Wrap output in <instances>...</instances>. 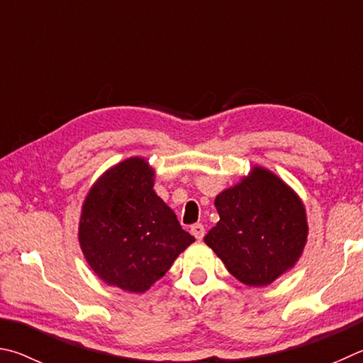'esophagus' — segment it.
Wrapping results in <instances>:
<instances>
[{"label":"esophagus","mask_w":363,"mask_h":363,"mask_svg":"<svg viewBox=\"0 0 363 363\" xmlns=\"http://www.w3.org/2000/svg\"><path fill=\"white\" fill-rule=\"evenodd\" d=\"M191 234H193V236H194L196 239H198V240H202V238H204V234H206L204 225H202V223L193 225V226H191Z\"/></svg>","instance_id":"obj_1"}]
</instances>
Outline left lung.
<instances>
[{"label":"left lung","instance_id":"obj_1","mask_svg":"<svg viewBox=\"0 0 363 363\" xmlns=\"http://www.w3.org/2000/svg\"><path fill=\"white\" fill-rule=\"evenodd\" d=\"M220 221L206 244L245 285L264 287L295 266L308 240L306 211L287 183L263 167L215 199Z\"/></svg>","mask_w":363,"mask_h":363}]
</instances>
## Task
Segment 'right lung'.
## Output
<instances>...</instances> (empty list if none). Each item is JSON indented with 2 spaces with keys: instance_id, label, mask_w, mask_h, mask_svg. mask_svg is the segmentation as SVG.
<instances>
[{
  "instance_id": "1",
  "label": "right lung",
  "mask_w": 363,
  "mask_h": 363,
  "mask_svg": "<svg viewBox=\"0 0 363 363\" xmlns=\"http://www.w3.org/2000/svg\"><path fill=\"white\" fill-rule=\"evenodd\" d=\"M155 169L129 157L106 170L82 204L79 245L101 281L143 294L194 242L155 193Z\"/></svg>"
}]
</instances>
